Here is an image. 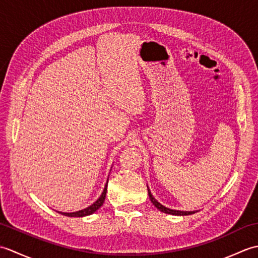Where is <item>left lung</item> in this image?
Wrapping results in <instances>:
<instances>
[{
    "label": "left lung",
    "instance_id": "8db88e82",
    "mask_svg": "<svg viewBox=\"0 0 258 258\" xmlns=\"http://www.w3.org/2000/svg\"><path fill=\"white\" fill-rule=\"evenodd\" d=\"M147 190H149V196H150V200L153 203V205H154L158 211H161L163 213H166V214H171V215H180V216H184V215H191V214L196 213L197 211H191V212H184V211H176V210H171V208H167L165 206H163L161 203H158L155 199L154 196L152 195L151 190L147 187Z\"/></svg>",
    "mask_w": 258,
    "mask_h": 258
}]
</instances>
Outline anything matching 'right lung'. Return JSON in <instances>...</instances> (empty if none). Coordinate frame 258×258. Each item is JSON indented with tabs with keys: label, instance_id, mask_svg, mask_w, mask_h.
Instances as JSON below:
<instances>
[{
	"label": "right lung",
	"instance_id": "add662e5",
	"mask_svg": "<svg viewBox=\"0 0 258 258\" xmlns=\"http://www.w3.org/2000/svg\"><path fill=\"white\" fill-rule=\"evenodd\" d=\"M107 183H108V179H107V182L105 184V187H104L103 193L101 194L100 197H98L97 201L93 203L91 206L84 208V210H81V211H78V212H73V213H62V212H58V213L62 214V215L69 216V217H84V216H87V215H91V214H93V213H95L98 210V208H100L103 205L104 201H105L106 190H107Z\"/></svg>",
	"mask_w": 258,
	"mask_h": 258
}]
</instances>
